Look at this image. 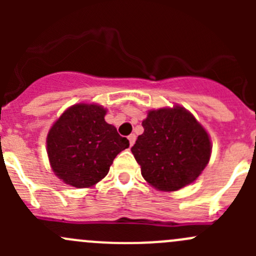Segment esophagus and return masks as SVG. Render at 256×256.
Returning a JSON list of instances; mask_svg holds the SVG:
<instances>
[{"label": "esophagus", "mask_w": 256, "mask_h": 256, "mask_svg": "<svg viewBox=\"0 0 256 256\" xmlns=\"http://www.w3.org/2000/svg\"><path fill=\"white\" fill-rule=\"evenodd\" d=\"M128 141H130V146H132V144H135V141H136V135H135V134H131V135L128 136Z\"/></svg>", "instance_id": "34e87169"}]
</instances>
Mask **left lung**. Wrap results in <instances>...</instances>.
Here are the masks:
<instances>
[{
    "mask_svg": "<svg viewBox=\"0 0 256 256\" xmlns=\"http://www.w3.org/2000/svg\"><path fill=\"white\" fill-rule=\"evenodd\" d=\"M131 147L141 174L160 190H177L202 174L210 157L207 131L180 106L152 110Z\"/></svg>",
    "mask_w": 256,
    "mask_h": 256,
    "instance_id": "8db88e82",
    "label": "left lung"
}]
</instances>
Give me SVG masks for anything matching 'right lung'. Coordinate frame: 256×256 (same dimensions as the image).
Wrapping results in <instances>:
<instances>
[{
	"mask_svg": "<svg viewBox=\"0 0 256 256\" xmlns=\"http://www.w3.org/2000/svg\"><path fill=\"white\" fill-rule=\"evenodd\" d=\"M105 114L99 105H74L49 130V162L66 184L94 186L106 176L114 158L130 146L128 138L105 121Z\"/></svg>",
	"mask_w": 256,
	"mask_h": 256,
	"instance_id": "add662e5",
	"label": "right lung"
}]
</instances>
